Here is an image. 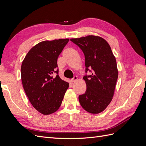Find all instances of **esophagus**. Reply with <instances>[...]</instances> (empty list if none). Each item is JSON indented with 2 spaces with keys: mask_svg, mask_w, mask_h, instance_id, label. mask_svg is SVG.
Instances as JSON below:
<instances>
[{
  "mask_svg": "<svg viewBox=\"0 0 146 146\" xmlns=\"http://www.w3.org/2000/svg\"><path fill=\"white\" fill-rule=\"evenodd\" d=\"M78 79V78H77V76H74L72 79H71V82H75V81H76Z\"/></svg>",
  "mask_w": 146,
  "mask_h": 146,
  "instance_id": "esophagus-1",
  "label": "esophagus"
}]
</instances>
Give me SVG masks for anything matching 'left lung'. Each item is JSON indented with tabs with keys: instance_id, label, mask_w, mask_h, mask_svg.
Returning <instances> with one entry per match:
<instances>
[{
	"instance_id": "1",
	"label": "left lung",
	"mask_w": 146,
	"mask_h": 146,
	"mask_svg": "<svg viewBox=\"0 0 146 146\" xmlns=\"http://www.w3.org/2000/svg\"><path fill=\"white\" fill-rule=\"evenodd\" d=\"M83 51L85 58L86 84L85 94L78 96L82 107L86 111L98 114L103 111L111 102L118 77L116 58L107 41L102 38L89 35L72 38Z\"/></svg>"
}]
</instances>
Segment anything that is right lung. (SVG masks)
I'll return each mask as SVG.
<instances>
[{
    "instance_id": "right-lung-1",
    "label": "right lung",
    "mask_w": 146,
    "mask_h": 146,
    "mask_svg": "<svg viewBox=\"0 0 146 146\" xmlns=\"http://www.w3.org/2000/svg\"><path fill=\"white\" fill-rule=\"evenodd\" d=\"M69 39L44 41L33 47L21 66L24 90L33 107L44 115L55 113L61 106L69 83L58 76L57 59ZM54 73L55 78L52 77Z\"/></svg>"
}]
</instances>
